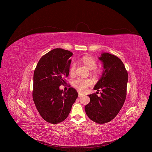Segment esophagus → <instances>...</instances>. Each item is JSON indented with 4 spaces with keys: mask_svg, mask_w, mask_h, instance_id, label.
<instances>
[{
    "mask_svg": "<svg viewBox=\"0 0 152 152\" xmlns=\"http://www.w3.org/2000/svg\"><path fill=\"white\" fill-rule=\"evenodd\" d=\"M83 96V94H82V93H79V97H82V96Z\"/></svg>",
    "mask_w": 152,
    "mask_h": 152,
    "instance_id": "34e87169",
    "label": "esophagus"
}]
</instances>
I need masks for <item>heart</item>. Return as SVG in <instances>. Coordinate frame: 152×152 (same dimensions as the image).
<instances>
[{
    "label": "heart",
    "mask_w": 152,
    "mask_h": 152,
    "mask_svg": "<svg viewBox=\"0 0 152 152\" xmlns=\"http://www.w3.org/2000/svg\"><path fill=\"white\" fill-rule=\"evenodd\" d=\"M81 61L86 67H87L90 70H93L95 73H100V70L96 68L97 66V62L96 60L90 56H84L82 58ZM76 65L75 63H72L70 67V75H73L75 71ZM92 82L90 79H83L81 78H77L75 79L72 84L75 88L80 91H85L89 86L91 85Z\"/></svg>",
    "instance_id": "1"
}]
</instances>
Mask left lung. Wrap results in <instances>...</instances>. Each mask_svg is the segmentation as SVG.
Returning a JSON list of instances; mask_svg holds the SVG:
<instances>
[{
	"mask_svg": "<svg viewBox=\"0 0 152 152\" xmlns=\"http://www.w3.org/2000/svg\"><path fill=\"white\" fill-rule=\"evenodd\" d=\"M99 59L103 62L104 70L94 90H102L101 96L96 93L88 95L90 102L85 106V110L92 121L104 124L113 120L123 106L128 74L124 64L117 56L103 53Z\"/></svg>",
	"mask_w": 152,
	"mask_h": 152,
	"instance_id": "1",
	"label": "left lung"
}]
</instances>
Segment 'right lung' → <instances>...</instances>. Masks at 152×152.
<instances>
[{
    "label": "right lung",
    "instance_id": "right-lung-1",
    "mask_svg": "<svg viewBox=\"0 0 152 152\" xmlns=\"http://www.w3.org/2000/svg\"><path fill=\"white\" fill-rule=\"evenodd\" d=\"M72 55L69 50L53 49L40 58L34 70L33 100L41 117L49 123L66 120L78 97L74 88L67 91L59 90L69 75Z\"/></svg>",
    "mask_w": 152,
    "mask_h": 152
}]
</instances>
